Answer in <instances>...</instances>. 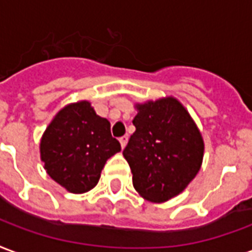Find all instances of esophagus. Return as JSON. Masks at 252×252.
Listing matches in <instances>:
<instances>
[{
	"instance_id": "obj_1",
	"label": "esophagus",
	"mask_w": 252,
	"mask_h": 252,
	"mask_svg": "<svg viewBox=\"0 0 252 252\" xmlns=\"http://www.w3.org/2000/svg\"><path fill=\"white\" fill-rule=\"evenodd\" d=\"M127 139H128L127 135H125V137H122V138H119V142H121V146H122V149H125V146L127 145Z\"/></svg>"
}]
</instances>
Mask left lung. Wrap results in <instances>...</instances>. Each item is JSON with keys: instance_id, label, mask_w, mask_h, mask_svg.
I'll list each match as a JSON object with an SVG mask.
<instances>
[{"instance_id": "left-lung-1", "label": "left lung", "mask_w": 252, "mask_h": 252, "mask_svg": "<svg viewBox=\"0 0 252 252\" xmlns=\"http://www.w3.org/2000/svg\"><path fill=\"white\" fill-rule=\"evenodd\" d=\"M135 108V131L124 157L135 190L152 203H164L181 193L199 173L203 137L188 110L173 96L137 103Z\"/></svg>"}]
</instances>
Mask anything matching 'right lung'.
<instances>
[{
    "label": "right lung",
    "mask_w": 252,
    "mask_h": 252,
    "mask_svg": "<svg viewBox=\"0 0 252 252\" xmlns=\"http://www.w3.org/2000/svg\"><path fill=\"white\" fill-rule=\"evenodd\" d=\"M121 152L110 122L88 100L59 111L40 141V158L53 181L71 193H86L98 184L106 161Z\"/></svg>",
    "instance_id": "add662e5"
}]
</instances>
